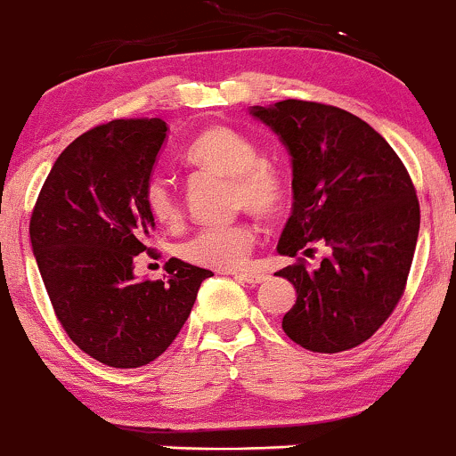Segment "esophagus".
<instances>
[{
    "label": "esophagus",
    "mask_w": 456,
    "mask_h": 456,
    "mask_svg": "<svg viewBox=\"0 0 456 456\" xmlns=\"http://www.w3.org/2000/svg\"><path fill=\"white\" fill-rule=\"evenodd\" d=\"M235 279L248 282V285H259V282H264L268 279V274H264V272H238L235 274Z\"/></svg>",
    "instance_id": "obj_1"
}]
</instances>
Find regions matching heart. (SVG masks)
Returning <instances> with one entry per match:
<instances>
[{
  "mask_svg": "<svg viewBox=\"0 0 456 456\" xmlns=\"http://www.w3.org/2000/svg\"><path fill=\"white\" fill-rule=\"evenodd\" d=\"M192 169L229 177L232 206L261 218L281 212L287 199L285 174L274 162L259 159L257 145L229 126H210L197 134L184 151ZM145 210L159 224L174 227L182 218V206L174 186L165 177H150L143 188ZM255 246V229L246 221L206 227L180 246V255L191 264L212 270H238Z\"/></svg>",
  "mask_w": 456,
  "mask_h": 456,
  "instance_id": "b5f03b06",
  "label": "heart"
}]
</instances>
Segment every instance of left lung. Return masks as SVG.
Here are the masks:
<instances>
[{"mask_svg": "<svg viewBox=\"0 0 456 456\" xmlns=\"http://www.w3.org/2000/svg\"><path fill=\"white\" fill-rule=\"evenodd\" d=\"M285 141L294 162V212L279 253L296 257L276 276L294 282V308L282 317L291 341L338 354L369 341L405 294L420 203L388 141L345 109L313 101L253 111ZM322 245L317 271L305 265Z\"/></svg>", "mask_w": 456, "mask_h": 456, "instance_id": "obj_1", "label": "left lung"}]
</instances>
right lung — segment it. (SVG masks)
<instances>
[{
    "label": "right lung",
    "mask_w": 456,
    "mask_h": 456,
    "mask_svg": "<svg viewBox=\"0 0 456 456\" xmlns=\"http://www.w3.org/2000/svg\"><path fill=\"white\" fill-rule=\"evenodd\" d=\"M167 137L159 118L113 119L72 141L46 175L29 238L57 322L70 341L115 369L150 364L174 343L210 270L180 259L167 279L137 281L154 218L143 188ZM151 255V253H150Z\"/></svg>",
    "instance_id": "1"
}]
</instances>
